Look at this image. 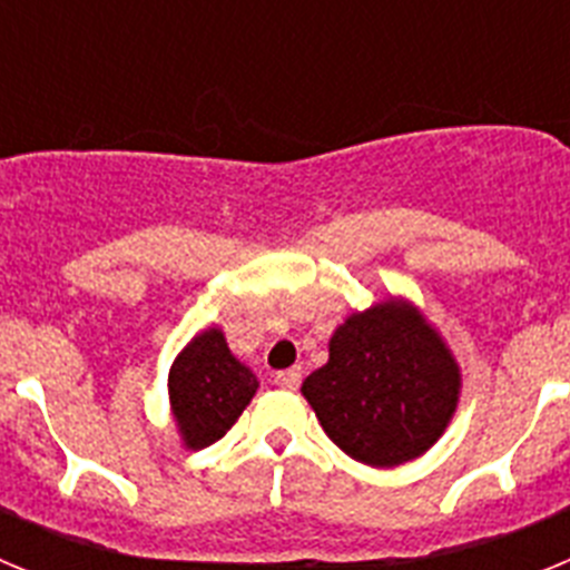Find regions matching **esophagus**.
Returning <instances> with one entry per match:
<instances>
[{
	"label": "esophagus",
	"mask_w": 570,
	"mask_h": 570,
	"mask_svg": "<svg viewBox=\"0 0 570 570\" xmlns=\"http://www.w3.org/2000/svg\"><path fill=\"white\" fill-rule=\"evenodd\" d=\"M274 382L282 387V391H296L302 382V367H288V371H279V374L274 376Z\"/></svg>",
	"instance_id": "esophagus-1"
}]
</instances>
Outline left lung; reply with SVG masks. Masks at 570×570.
Masks as SVG:
<instances>
[{"label":"left lung","instance_id":"8db88e82","mask_svg":"<svg viewBox=\"0 0 570 570\" xmlns=\"http://www.w3.org/2000/svg\"><path fill=\"white\" fill-rule=\"evenodd\" d=\"M302 394L351 460L394 468L442 436L460 367L411 305L382 302L336 328L328 365L302 382Z\"/></svg>","mask_w":570,"mask_h":570}]
</instances>
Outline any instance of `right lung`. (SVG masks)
<instances>
[{
	"instance_id": "right-lung-1",
	"label": "right lung",
	"mask_w": 570,
	"mask_h": 570,
	"mask_svg": "<svg viewBox=\"0 0 570 570\" xmlns=\"http://www.w3.org/2000/svg\"><path fill=\"white\" fill-rule=\"evenodd\" d=\"M256 376L236 362L223 331H203L176 356L168 374L170 407L188 448H208L239 420L256 394Z\"/></svg>"
}]
</instances>
